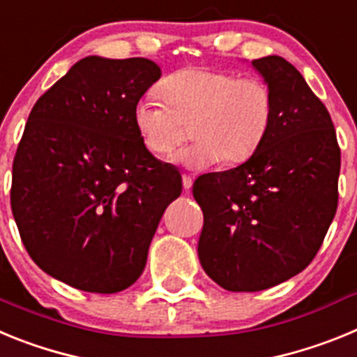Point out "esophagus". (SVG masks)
I'll return each mask as SVG.
<instances>
[{
    "label": "esophagus",
    "mask_w": 357,
    "mask_h": 357,
    "mask_svg": "<svg viewBox=\"0 0 357 357\" xmlns=\"http://www.w3.org/2000/svg\"><path fill=\"white\" fill-rule=\"evenodd\" d=\"M182 185H184L185 191H189V189H191V185H193V178H191V175H188V173H184V175H182Z\"/></svg>",
    "instance_id": "obj_1"
}]
</instances>
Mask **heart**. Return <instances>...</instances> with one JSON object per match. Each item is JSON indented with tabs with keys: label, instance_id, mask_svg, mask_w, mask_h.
I'll return each mask as SVG.
<instances>
[{
	"label": "heart",
	"instance_id": "b5f03b06",
	"mask_svg": "<svg viewBox=\"0 0 357 357\" xmlns=\"http://www.w3.org/2000/svg\"><path fill=\"white\" fill-rule=\"evenodd\" d=\"M164 100L146 94L134 105V125L144 148L169 155L191 135L195 143L176 160L188 169L250 159L273 119V91L259 77L211 68H184L160 82Z\"/></svg>",
	"mask_w": 357,
	"mask_h": 357
}]
</instances>
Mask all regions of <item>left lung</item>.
I'll return each mask as SVG.
<instances>
[{
	"mask_svg": "<svg viewBox=\"0 0 357 357\" xmlns=\"http://www.w3.org/2000/svg\"><path fill=\"white\" fill-rule=\"evenodd\" d=\"M273 91V119L254 155L200 175L198 257L229 291H261L301 273L338 207L340 153L329 110L282 56L252 61Z\"/></svg>",
	"mask_w": 357,
	"mask_h": 357,
	"instance_id": "left-lung-1",
	"label": "left lung"
}]
</instances>
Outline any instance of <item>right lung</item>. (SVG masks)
<instances>
[{
	"instance_id": "right-lung-1",
	"label": "right lung",
	"mask_w": 357,
	"mask_h": 357,
	"mask_svg": "<svg viewBox=\"0 0 357 357\" xmlns=\"http://www.w3.org/2000/svg\"><path fill=\"white\" fill-rule=\"evenodd\" d=\"M160 78L148 59L85 56L39 98L12 164L10 206L40 270L89 293L143 273L178 169L144 148L135 102Z\"/></svg>"
}]
</instances>
